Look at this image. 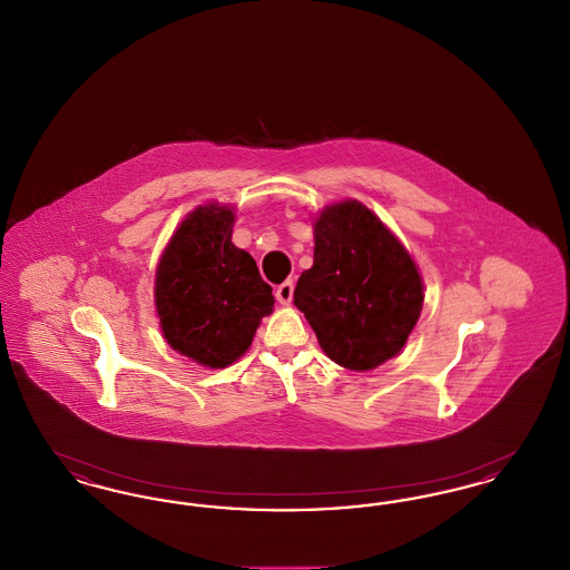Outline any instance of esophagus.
Returning a JSON list of instances; mask_svg holds the SVG:
<instances>
[{
  "mask_svg": "<svg viewBox=\"0 0 570 570\" xmlns=\"http://www.w3.org/2000/svg\"><path fill=\"white\" fill-rule=\"evenodd\" d=\"M293 293H295L293 282H284V284H279V286L275 288V298H277L282 305H291Z\"/></svg>",
  "mask_w": 570,
  "mask_h": 570,
  "instance_id": "obj_1",
  "label": "esophagus"
}]
</instances>
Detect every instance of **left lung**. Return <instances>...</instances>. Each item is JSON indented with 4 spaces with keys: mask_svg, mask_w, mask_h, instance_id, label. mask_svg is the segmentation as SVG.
Here are the masks:
<instances>
[{
    "mask_svg": "<svg viewBox=\"0 0 570 570\" xmlns=\"http://www.w3.org/2000/svg\"><path fill=\"white\" fill-rule=\"evenodd\" d=\"M423 291L406 245L363 203L346 198L316 214L314 265L298 277L295 305L331 361L370 372L402 353Z\"/></svg>",
    "mask_w": 570,
    "mask_h": 570,
    "instance_id": "8db88e82",
    "label": "left lung"
}]
</instances>
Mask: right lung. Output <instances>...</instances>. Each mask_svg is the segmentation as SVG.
I'll list each match as a JSON object with an SVG mask.
<instances>
[{
	"label": "right lung",
	"mask_w": 570,
	"mask_h": 570,
	"mask_svg": "<svg viewBox=\"0 0 570 570\" xmlns=\"http://www.w3.org/2000/svg\"><path fill=\"white\" fill-rule=\"evenodd\" d=\"M233 205H198L175 228L156 267L154 301L164 340L209 370L247 353L275 303L256 261L233 244Z\"/></svg>",
	"instance_id": "add662e5"
}]
</instances>
